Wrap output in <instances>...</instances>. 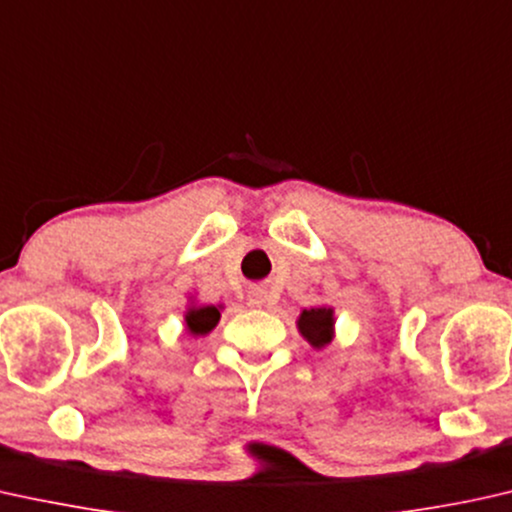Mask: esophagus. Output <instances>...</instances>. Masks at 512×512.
I'll return each instance as SVG.
<instances>
[{
    "label": "esophagus",
    "mask_w": 512,
    "mask_h": 512,
    "mask_svg": "<svg viewBox=\"0 0 512 512\" xmlns=\"http://www.w3.org/2000/svg\"><path fill=\"white\" fill-rule=\"evenodd\" d=\"M249 302L254 307L265 305V291H263V288H258V286L251 288V291H249Z\"/></svg>",
    "instance_id": "esophagus-1"
}]
</instances>
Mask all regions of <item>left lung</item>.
Instances as JSON below:
<instances>
[{
	"label": "left lung",
	"mask_w": 512,
	"mask_h": 512,
	"mask_svg": "<svg viewBox=\"0 0 512 512\" xmlns=\"http://www.w3.org/2000/svg\"><path fill=\"white\" fill-rule=\"evenodd\" d=\"M332 309L328 307H316L305 309L300 314L298 328L302 335L307 337V342L314 348H323L325 344L332 342Z\"/></svg>",
	"instance_id": "8db88e82"
}]
</instances>
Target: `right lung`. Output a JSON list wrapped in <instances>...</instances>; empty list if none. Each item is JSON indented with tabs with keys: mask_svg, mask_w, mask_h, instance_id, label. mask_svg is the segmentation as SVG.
Listing matches in <instances>:
<instances>
[{
	"mask_svg": "<svg viewBox=\"0 0 512 512\" xmlns=\"http://www.w3.org/2000/svg\"><path fill=\"white\" fill-rule=\"evenodd\" d=\"M219 321V309L217 307H201V309H191L187 316V325L194 335H207L214 325Z\"/></svg>",
	"mask_w": 512,
	"mask_h": 512,
	"instance_id": "add662e5",
	"label": "right lung"
}]
</instances>
